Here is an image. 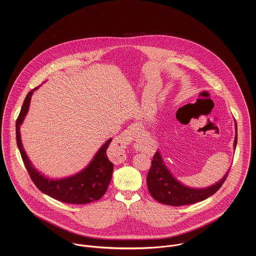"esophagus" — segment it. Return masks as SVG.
Segmentation results:
<instances>
[{"mask_svg":"<svg viewBox=\"0 0 256 256\" xmlns=\"http://www.w3.org/2000/svg\"><path fill=\"white\" fill-rule=\"evenodd\" d=\"M130 132L127 131L124 134H122L118 138L114 140L112 148H110V156L112 160L114 162H122L126 159V154L124 151V146L128 142L130 138Z\"/></svg>","mask_w":256,"mask_h":256,"instance_id":"obj_1","label":"esophagus"}]
</instances>
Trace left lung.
<instances>
[{
  "label": "left lung",
  "mask_w": 256,
  "mask_h": 256,
  "mask_svg": "<svg viewBox=\"0 0 256 256\" xmlns=\"http://www.w3.org/2000/svg\"><path fill=\"white\" fill-rule=\"evenodd\" d=\"M235 126L236 136L234 146L236 148L237 125L235 124ZM228 172L220 181L211 187L205 188H188L175 179L164 164L160 152L156 151L146 177L148 190L155 200L162 204L172 206L188 205L202 202L214 194L224 183L226 177L228 176Z\"/></svg>",
  "instance_id": "1"
}]
</instances>
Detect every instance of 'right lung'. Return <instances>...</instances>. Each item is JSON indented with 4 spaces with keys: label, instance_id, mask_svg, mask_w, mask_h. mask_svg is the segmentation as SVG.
<instances>
[{
    "label": "right lung",
    "instance_id": "right-lung-1",
    "mask_svg": "<svg viewBox=\"0 0 256 256\" xmlns=\"http://www.w3.org/2000/svg\"><path fill=\"white\" fill-rule=\"evenodd\" d=\"M38 88H36L28 94L16 120L17 146L30 179L42 192L60 202L71 204H86L100 200L108 188L114 170V164L107 156V149L112 138L107 140L98 150L92 161L84 170L68 178L58 180L46 178L34 168L28 160L21 142L20 125L27 114L32 92Z\"/></svg>",
    "mask_w": 256,
    "mask_h": 256
}]
</instances>
